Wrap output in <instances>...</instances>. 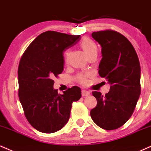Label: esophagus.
Instances as JSON below:
<instances>
[{
  "mask_svg": "<svg viewBox=\"0 0 151 151\" xmlns=\"http://www.w3.org/2000/svg\"><path fill=\"white\" fill-rule=\"evenodd\" d=\"M90 95V92L88 91V90H82V96L85 97V96H88Z\"/></svg>",
  "mask_w": 151,
  "mask_h": 151,
  "instance_id": "esophagus-1",
  "label": "esophagus"
}]
</instances>
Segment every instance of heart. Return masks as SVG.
Returning a JSON list of instances; mask_svg holds the SVG:
<instances>
[{
    "mask_svg": "<svg viewBox=\"0 0 151 151\" xmlns=\"http://www.w3.org/2000/svg\"><path fill=\"white\" fill-rule=\"evenodd\" d=\"M80 47L84 51L87 57L89 58L92 56H97V46L95 42L90 39L86 38L81 41L80 44ZM69 58V53L67 51L65 54V61L68 62ZM87 75L84 74H81L78 77V80L80 83H86Z\"/></svg>",
    "mask_w": 151,
    "mask_h": 151,
    "instance_id": "b5f03b06",
    "label": "heart"
}]
</instances>
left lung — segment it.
<instances>
[{"label":"left lung","instance_id":"1","mask_svg":"<svg viewBox=\"0 0 151 151\" xmlns=\"http://www.w3.org/2000/svg\"><path fill=\"white\" fill-rule=\"evenodd\" d=\"M93 38L102 47L99 75L110 85L104 96L93 92L97 106L92 119L105 130L121 127L132 116L141 94V66L135 49L124 36L113 30L94 32Z\"/></svg>","mask_w":151,"mask_h":151}]
</instances>
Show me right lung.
Masks as SVG:
<instances>
[{
    "label": "right lung",
    "mask_w": 151,
    "mask_h": 151,
    "mask_svg": "<svg viewBox=\"0 0 151 151\" xmlns=\"http://www.w3.org/2000/svg\"><path fill=\"white\" fill-rule=\"evenodd\" d=\"M81 35L54 31L42 33L23 54L18 67V95L27 119L39 132L60 130L70 117L73 102L81 97L73 86L58 94L53 78L63 70V52L75 45Z\"/></svg>",
    "instance_id": "add662e5"
}]
</instances>
